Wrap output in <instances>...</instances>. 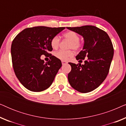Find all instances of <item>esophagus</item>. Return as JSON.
Returning a JSON list of instances; mask_svg holds the SVG:
<instances>
[{"mask_svg":"<svg viewBox=\"0 0 126 126\" xmlns=\"http://www.w3.org/2000/svg\"><path fill=\"white\" fill-rule=\"evenodd\" d=\"M62 64L63 65H64V64H66V63H67V62L65 61H62Z\"/></svg>","mask_w":126,"mask_h":126,"instance_id":"esophagus-1","label":"esophagus"}]
</instances>
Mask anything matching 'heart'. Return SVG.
Listing matches in <instances>:
<instances>
[{
  "mask_svg": "<svg viewBox=\"0 0 126 126\" xmlns=\"http://www.w3.org/2000/svg\"><path fill=\"white\" fill-rule=\"evenodd\" d=\"M63 37L65 38L68 39L69 41H70V48L75 50H79L81 47V44L79 42L80 40V37L79 35L76 32L69 31V32H66L63 34ZM60 42V38L58 35H56L52 38L51 40V46L53 49H57L59 46ZM73 52L72 50H59L55 53V56L58 59L63 60V61H66L70 57L73 56Z\"/></svg>",
  "mask_w": 126,
  "mask_h": 126,
  "instance_id": "heart-1",
  "label": "heart"
}]
</instances>
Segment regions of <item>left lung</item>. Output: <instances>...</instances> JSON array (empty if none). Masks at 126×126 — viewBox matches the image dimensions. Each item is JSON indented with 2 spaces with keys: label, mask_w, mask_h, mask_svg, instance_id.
<instances>
[{
  "label": "left lung",
  "mask_w": 126,
  "mask_h": 126,
  "mask_svg": "<svg viewBox=\"0 0 126 126\" xmlns=\"http://www.w3.org/2000/svg\"><path fill=\"white\" fill-rule=\"evenodd\" d=\"M66 28L82 36L83 48L76 58L81 62L86 58L84 65L69 63L72 68L68 76L69 82L79 92H91L97 88L108 75L113 56L112 44L107 32L96 26Z\"/></svg>",
  "instance_id": "left-lung-1"
}]
</instances>
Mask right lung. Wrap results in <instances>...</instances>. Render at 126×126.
<instances>
[{"mask_svg": "<svg viewBox=\"0 0 126 126\" xmlns=\"http://www.w3.org/2000/svg\"><path fill=\"white\" fill-rule=\"evenodd\" d=\"M65 27L37 26L24 29L12 42V63L15 75L20 83L29 91L41 92L47 89L62 66L61 60L50 55L45 63L40 59L52 51V38Z\"/></svg>", "mask_w": 126, "mask_h": 126, "instance_id": "obj_1", "label": "right lung"}]
</instances>
